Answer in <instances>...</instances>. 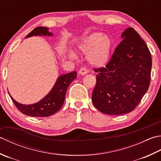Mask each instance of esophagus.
Masks as SVG:
<instances>
[{"instance_id": "obj_1", "label": "esophagus", "mask_w": 161, "mask_h": 161, "mask_svg": "<svg viewBox=\"0 0 161 161\" xmlns=\"http://www.w3.org/2000/svg\"><path fill=\"white\" fill-rule=\"evenodd\" d=\"M88 72H89V70H88L86 68H81L80 69V70H79V73L81 75H85L87 74Z\"/></svg>"}]
</instances>
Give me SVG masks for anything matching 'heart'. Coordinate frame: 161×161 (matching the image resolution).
Wrapping results in <instances>:
<instances>
[{
  "mask_svg": "<svg viewBox=\"0 0 161 161\" xmlns=\"http://www.w3.org/2000/svg\"><path fill=\"white\" fill-rule=\"evenodd\" d=\"M112 45L109 37L94 33L85 37L79 44L78 49L82 53H87V60L91 65L103 67L109 61Z\"/></svg>",
  "mask_w": 161,
  "mask_h": 161,
  "instance_id": "1",
  "label": "heart"
}]
</instances>
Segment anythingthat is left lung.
Listing matches in <instances>:
<instances>
[{
	"label": "left lung",
	"mask_w": 161,
	"mask_h": 161,
	"mask_svg": "<svg viewBox=\"0 0 161 161\" xmlns=\"http://www.w3.org/2000/svg\"><path fill=\"white\" fill-rule=\"evenodd\" d=\"M121 37L105 67L94 69L97 75L92 102L107 114L133 111L150 84L152 61L146 43L133 28L125 29Z\"/></svg>",
	"instance_id": "left-lung-1"
}]
</instances>
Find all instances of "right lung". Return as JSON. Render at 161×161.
Returning <instances> with one entry per match:
<instances>
[{"instance_id":"1","label":"right lung","mask_w":161,"mask_h":161,"mask_svg":"<svg viewBox=\"0 0 161 161\" xmlns=\"http://www.w3.org/2000/svg\"><path fill=\"white\" fill-rule=\"evenodd\" d=\"M52 33L49 32L48 28L39 26L28 33L26 37L33 36H52ZM76 77V71L59 76L50 92L39 102L31 105H23L19 103L12 98L10 94L9 93V95L17 108L23 114L30 116H35V117H46L55 114L62 108L69 85Z\"/></svg>"}]
</instances>
